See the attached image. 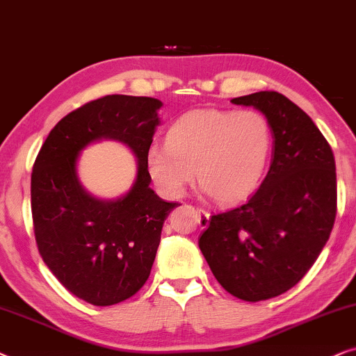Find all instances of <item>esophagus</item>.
<instances>
[{
    "label": "esophagus",
    "instance_id": "1",
    "mask_svg": "<svg viewBox=\"0 0 356 356\" xmlns=\"http://www.w3.org/2000/svg\"><path fill=\"white\" fill-rule=\"evenodd\" d=\"M197 213H198V225H200V227H207L210 225V213L202 210V208H198Z\"/></svg>",
    "mask_w": 356,
    "mask_h": 356
}]
</instances>
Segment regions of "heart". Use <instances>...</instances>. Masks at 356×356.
Instances as JSON below:
<instances>
[{
    "label": "heart",
    "mask_w": 356,
    "mask_h": 356,
    "mask_svg": "<svg viewBox=\"0 0 356 356\" xmlns=\"http://www.w3.org/2000/svg\"><path fill=\"white\" fill-rule=\"evenodd\" d=\"M272 145V127L264 113L198 108L170 125L165 146H151L146 170L165 197H181L197 175L216 203L234 205L259 188Z\"/></svg>",
    "instance_id": "b5f03b06"
}]
</instances>
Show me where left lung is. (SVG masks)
<instances>
[{
	"instance_id": "1",
	"label": "left lung",
	"mask_w": 356,
	"mask_h": 356,
	"mask_svg": "<svg viewBox=\"0 0 356 356\" xmlns=\"http://www.w3.org/2000/svg\"><path fill=\"white\" fill-rule=\"evenodd\" d=\"M272 127V163L249 202L213 215L198 245L227 293L270 300L296 285L329 241L337 211L335 159L324 135L275 91L234 97Z\"/></svg>"
}]
</instances>
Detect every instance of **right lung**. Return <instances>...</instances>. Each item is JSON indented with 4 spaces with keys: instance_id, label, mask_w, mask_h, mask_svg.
Masks as SVG:
<instances>
[{
    "instance_id": "obj_1",
    "label": "right lung",
    "mask_w": 356,
    "mask_h": 356,
    "mask_svg": "<svg viewBox=\"0 0 356 356\" xmlns=\"http://www.w3.org/2000/svg\"><path fill=\"white\" fill-rule=\"evenodd\" d=\"M163 102L112 94L61 118L47 136L31 179L34 233L39 252L74 296L112 306L134 296L148 280L164 220L179 203L149 187L148 153ZM101 139L125 144L137 159L129 192L104 201L82 187L77 161Z\"/></svg>"
}]
</instances>
